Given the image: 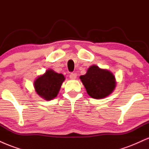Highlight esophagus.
I'll return each instance as SVG.
<instances>
[{
    "label": "esophagus",
    "instance_id": "34e87169",
    "mask_svg": "<svg viewBox=\"0 0 149 149\" xmlns=\"http://www.w3.org/2000/svg\"><path fill=\"white\" fill-rule=\"evenodd\" d=\"M69 77H70V78H71V79L74 80V79H76V78L77 74L76 73H71V74H70Z\"/></svg>",
    "mask_w": 149,
    "mask_h": 149
}]
</instances>
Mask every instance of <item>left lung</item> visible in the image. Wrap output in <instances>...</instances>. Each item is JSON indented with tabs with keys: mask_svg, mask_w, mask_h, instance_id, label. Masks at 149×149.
Wrapping results in <instances>:
<instances>
[{
	"mask_svg": "<svg viewBox=\"0 0 149 149\" xmlns=\"http://www.w3.org/2000/svg\"><path fill=\"white\" fill-rule=\"evenodd\" d=\"M80 79L87 93L97 100L110 95L116 87V80L113 73L96 65L90 66L86 73L80 76Z\"/></svg>",
	"mask_w": 149,
	"mask_h": 149,
	"instance_id": "8db88e82",
	"label": "left lung"
}]
</instances>
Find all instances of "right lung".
Listing matches in <instances>:
<instances>
[{"label": "right lung", "instance_id": "obj_1", "mask_svg": "<svg viewBox=\"0 0 149 149\" xmlns=\"http://www.w3.org/2000/svg\"><path fill=\"white\" fill-rule=\"evenodd\" d=\"M64 80V75L49 69L34 80L33 87L40 97L47 101L52 100L57 96Z\"/></svg>", "mask_w": 149, "mask_h": 149}]
</instances>
